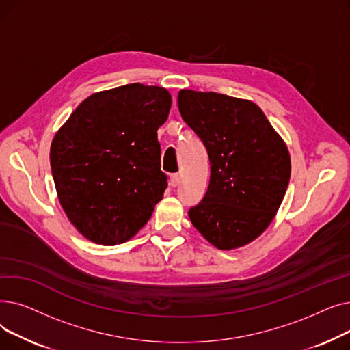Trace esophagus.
<instances>
[{"instance_id": "1", "label": "esophagus", "mask_w": 350, "mask_h": 350, "mask_svg": "<svg viewBox=\"0 0 350 350\" xmlns=\"http://www.w3.org/2000/svg\"><path fill=\"white\" fill-rule=\"evenodd\" d=\"M170 185H172L173 187H177V186L180 185V174H178V173H173V174L170 176Z\"/></svg>"}]
</instances>
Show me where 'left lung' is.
Listing matches in <instances>:
<instances>
[{
  "instance_id": "left-lung-1",
  "label": "left lung",
  "mask_w": 350,
  "mask_h": 350,
  "mask_svg": "<svg viewBox=\"0 0 350 350\" xmlns=\"http://www.w3.org/2000/svg\"><path fill=\"white\" fill-rule=\"evenodd\" d=\"M180 115L206 146V196L189 210L193 226L219 250L255 240L272 221L291 177L285 143L255 103L183 89Z\"/></svg>"
}]
</instances>
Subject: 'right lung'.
Here are the masks:
<instances>
[{"mask_svg": "<svg viewBox=\"0 0 350 350\" xmlns=\"http://www.w3.org/2000/svg\"><path fill=\"white\" fill-rule=\"evenodd\" d=\"M172 96L142 83L85 99L55 135L51 169L59 203L88 240L116 245L150 218L167 189L157 129Z\"/></svg>", "mask_w": 350, "mask_h": 350, "instance_id": "obj_1", "label": "right lung"}]
</instances>
